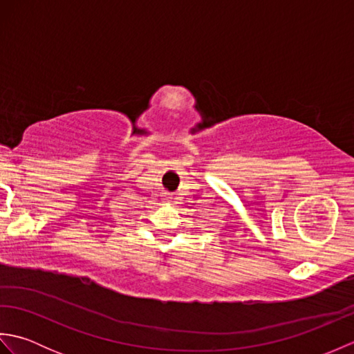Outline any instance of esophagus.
I'll use <instances>...</instances> for the list:
<instances>
[{
	"label": "esophagus",
	"instance_id": "obj_1",
	"mask_svg": "<svg viewBox=\"0 0 354 354\" xmlns=\"http://www.w3.org/2000/svg\"><path fill=\"white\" fill-rule=\"evenodd\" d=\"M164 199H165V201H167V202H170V201H171V196H165Z\"/></svg>",
	"mask_w": 354,
	"mask_h": 354
}]
</instances>
